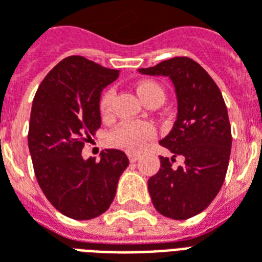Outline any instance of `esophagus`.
Returning <instances> with one entry per match:
<instances>
[{"mask_svg": "<svg viewBox=\"0 0 262 262\" xmlns=\"http://www.w3.org/2000/svg\"><path fill=\"white\" fill-rule=\"evenodd\" d=\"M127 157H129V160H130V163H135L136 160H139V157H140V154H137V153H127Z\"/></svg>", "mask_w": 262, "mask_h": 262, "instance_id": "esophagus-1", "label": "esophagus"}]
</instances>
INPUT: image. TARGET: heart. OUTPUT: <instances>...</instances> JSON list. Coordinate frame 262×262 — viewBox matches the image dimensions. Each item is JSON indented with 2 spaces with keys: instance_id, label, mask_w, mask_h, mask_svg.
<instances>
[{
  "instance_id": "heart-1",
  "label": "heart",
  "mask_w": 262,
  "mask_h": 262,
  "mask_svg": "<svg viewBox=\"0 0 262 262\" xmlns=\"http://www.w3.org/2000/svg\"><path fill=\"white\" fill-rule=\"evenodd\" d=\"M136 91L144 103H148L153 99H160L161 102H164V90L154 81H143L137 84ZM112 99H114L112 90L105 92L101 98L99 109L102 116H108L111 114ZM154 136H156V130L153 125H150L148 122H126L111 133L109 142L126 151H140L146 146V143Z\"/></svg>"
}]
</instances>
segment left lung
Here are the masks:
<instances>
[{
  "mask_svg": "<svg viewBox=\"0 0 262 262\" xmlns=\"http://www.w3.org/2000/svg\"><path fill=\"white\" fill-rule=\"evenodd\" d=\"M168 77L177 97V118L160 144L186 161L177 169L160 157L159 172L148 180L154 208L165 217L185 220L208 208L225 181L231 150V130L222 92L210 75L189 57L164 60L137 70Z\"/></svg>",
  "mask_w": 262,
  "mask_h": 262,
  "instance_id": "1",
  "label": "left lung"
}]
</instances>
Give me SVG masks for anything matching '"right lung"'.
Here are the masks:
<instances>
[{
  "label": "right lung",
  "mask_w": 262,
  "mask_h": 262,
  "mask_svg": "<svg viewBox=\"0 0 262 262\" xmlns=\"http://www.w3.org/2000/svg\"><path fill=\"white\" fill-rule=\"evenodd\" d=\"M119 77L81 56L61 60L33 98L28 144L39 187L67 217L90 220L106 212L129 159L106 148L99 161L81 150L101 126V94Z\"/></svg>",
  "instance_id": "1"
}]
</instances>
